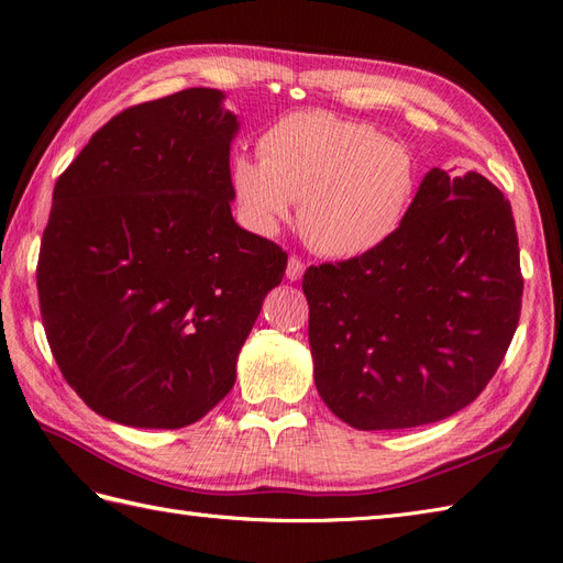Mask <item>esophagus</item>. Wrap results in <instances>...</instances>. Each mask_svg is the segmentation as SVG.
<instances>
[{
  "instance_id": "esophagus-1",
  "label": "esophagus",
  "mask_w": 563,
  "mask_h": 563,
  "mask_svg": "<svg viewBox=\"0 0 563 563\" xmlns=\"http://www.w3.org/2000/svg\"><path fill=\"white\" fill-rule=\"evenodd\" d=\"M302 275H305V263L298 258V255H291L286 265V279L298 282Z\"/></svg>"
}]
</instances>
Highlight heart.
I'll return each instance as SVG.
<instances>
[{
    "label": "heart",
    "mask_w": 563,
    "mask_h": 563,
    "mask_svg": "<svg viewBox=\"0 0 563 563\" xmlns=\"http://www.w3.org/2000/svg\"><path fill=\"white\" fill-rule=\"evenodd\" d=\"M261 157L234 155L230 187L246 225L277 234L294 213L314 251L350 261L380 249L413 207V152L378 129L323 110L282 117L261 139Z\"/></svg>",
    "instance_id": "obj_1"
}]
</instances>
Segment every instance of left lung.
Here are the masks:
<instances>
[{
	"label": "left lung",
	"instance_id": "obj_1",
	"mask_svg": "<svg viewBox=\"0 0 563 563\" xmlns=\"http://www.w3.org/2000/svg\"><path fill=\"white\" fill-rule=\"evenodd\" d=\"M314 385L356 430H404L472 404L519 323L523 279L509 201L482 174H424L389 242L308 267Z\"/></svg>",
	"mask_w": 563,
	"mask_h": 563
}]
</instances>
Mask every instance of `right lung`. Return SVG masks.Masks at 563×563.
<instances>
[{"instance_id": "right-lung-1", "label": "right lung", "mask_w": 563, "mask_h": 563, "mask_svg": "<svg viewBox=\"0 0 563 563\" xmlns=\"http://www.w3.org/2000/svg\"><path fill=\"white\" fill-rule=\"evenodd\" d=\"M218 89L129 108L54 187L37 291L58 368L91 411L178 430L236 380V356L288 255L234 223Z\"/></svg>"}]
</instances>
